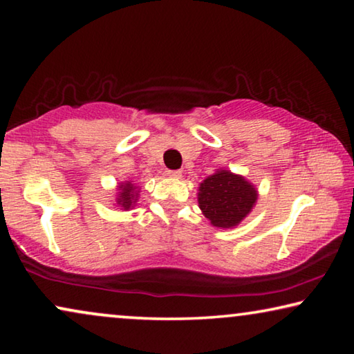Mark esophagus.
<instances>
[{
	"label": "esophagus",
	"instance_id": "obj_1",
	"mask_svg": "<svg viewBox=\"0 0 354 354\" xmlns=\"http://www.w3.org/2000/svg\"><path fill=\"white\" fill-rule=\"evenodd\" d=\"M167 175H169L170 178L178 179V178H181V171H179V170H169V171H167Z\"/></svg>",
	"mask_w": 354,
	"mask_h": 354
}]
</instances>
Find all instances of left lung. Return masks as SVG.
<instances>
[{"instance_id":"1","label":"left lung","mask_w":354,"mask_h":354,"mask_svg":"<svg viewBox=\"0 0 354 354\" xmlns=\"http://www.w3.org/2000/svg\"><path fill=\"white\" fill-rule=\"evenodd\" d=\"M198 205L215 227H234L254 207L257 190L241 175L217 170L198 187Z\"/></svg>"}]
</instances>
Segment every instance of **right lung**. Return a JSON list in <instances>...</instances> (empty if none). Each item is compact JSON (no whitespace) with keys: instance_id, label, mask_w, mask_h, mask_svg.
<instances>
[{"instance_id":"right-lung-1","label":"right lung","mask_w":354,"mask_h":354,"mask_svg":"<svg viewBox=\"0 0 354 354\" xmlns=\"http://www.w3.org/2000/svg\"><path fill=\"white\" fill-rule=\"evenodd\" d=\"M137 187L136 185L131 183V181H127V183H122L118 185V196H117V205L124 209V211H128V209L133 207L136 205L137 201V196H139V194L136 190Z\"/></svg>"}]
</instances>
